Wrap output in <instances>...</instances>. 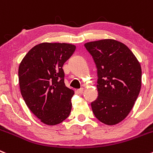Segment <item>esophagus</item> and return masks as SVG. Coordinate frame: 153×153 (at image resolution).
<instances>
[{"instance_id":"34e87169","label":"esophagus","mask_w":153,"mask_h":153,"mask_svg":"<svg viewBox=\"0 0 153 153\" xmlns=\"http://www.w3.org/2000/svg\"><path fill=\"white\" fill-rule=\"evenodd\" d=\"M77 92L79 94H82L84 92V88H80V89H78V91H77Z\"/></svg>"}]
</instances>
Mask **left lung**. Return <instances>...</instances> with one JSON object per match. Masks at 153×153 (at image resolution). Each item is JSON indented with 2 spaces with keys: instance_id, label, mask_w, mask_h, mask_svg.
<instances>
[{
  "instance_id": "left-lung-1",
  "label": "left lung",
  "mask_w": 153,
  "mask_h": 153,
  "mask_svg": "<svg viewBox=\"0 0 153 153\" xmlns=\"http://www.w3.org/2000/svg\"><path fill=\"white\" fill-rule=\"evenodd\" d=\"M97 68L98 97L91 102L100 122L114 125L132 109L141 88L139 61L123 43L102 39L85 44Z\"/></svg>"
}]
</instances>
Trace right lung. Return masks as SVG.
Returning <instances> with one entry per match:
<instances>
[{
	"instance_id": "obj_1",
	"label": "right lung",
	"mask_w": 153,
	"mask_h": 153,
	"mask_svg": "<svg viewBox=\"0 0 153 153\" xmlns=\"http://www.w3.org/2000/svg\"><path fill=\"white\" fill-rule=\"evenodd\" d=\"M75 48L66 43H41L31 48L19 64L21 94L28 109L45 125H58L71 112L75 92L64 83L62 65Z\"/></svg>"
}]
</instances>
